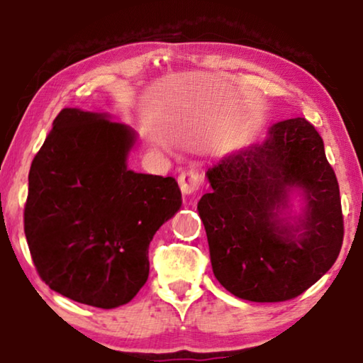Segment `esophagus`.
<instances>
[{
    "mask_svg": "<svg viewBox=\"0 0 363 363\" xmlns=\"http://www.w3.org/2000/svg\"><path fill=\"white\" fill-rule=\"evenodd\" d=\"M178 185H180L183 195H193V193L203 190V186H205V178H203L200 173L193 170H185L180 173V177H178Z\"/></svg>",
    "mask_w": 363,
    "mask_h": 363,
    "instance_id": "obj_1",
    "label": "esophagus"
}]
</instances>
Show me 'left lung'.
<instances>
[{"label": "left lung", "mask_w": 363, "mask_h": 363, "mask_svg": "<svg viewBox=\"0 0 363 363\" xmlns=\"http://www.w3.org/2000/svg\"><path fill=\"white\" fill-rule=\"evenodd\" d=\"M213 190L198 201L215 277L252 302L294 299L334 264L344 241L340 191L324 142L302 117L274 123L262 143L225 157L206 172ZM303 190L296 225L279 216Z\"/></svg>", "instance_id": "8db88e82"}]
</instances>
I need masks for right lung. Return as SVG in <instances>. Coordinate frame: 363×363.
<instances>
[{
	"label": "right lung",
	"instance_id": "obj_1",
	"mask_svg": "<svg viewBox=\"0 0 363 363\" xmlns=\"http://www.w3.org/2000/svg\"><path fill=\"white\" fill-rule=\"evenodd\" d=\"M135 132L106 113L62 108L34 157L24 235L52 291L112 309L148 279V245L182 206L173 177L127 168Z\"/></svg>",
	"mask_w": 363,
	"mask_h": 363
}]
</instances>
